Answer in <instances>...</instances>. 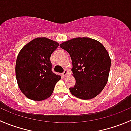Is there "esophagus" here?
<instances>
[{"mask_svg": "<svg viewBox=\"0 0 131 131\" xmlns=\"http://www.w3.org/2000/svg\"><path fill=\"white\" fill-rule=\"evenodd\" d=\"M68 71H67V70H64V72H63V74H62V75H63V77H66V76L67 75V74H68Z\"/></svg>", "mask_w": 131, "mask_h": 131, "instance_id": "1", "label": "esophagus"}]
</instances>
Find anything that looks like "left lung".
I'll return each mask as SVG.
<instances>
[{
    "mask_svg": "<svg viewBox=\"0 0 131 131\" xmlns=\"http://www.w3.org/2000/svg\"><path fill=\"white\" fill-rule=\"evenodd\" d=\"M59 46L72 59L76 82L69 88L71 93L83 100L97 96L107 84L111 67V59L104 45L90 38H76Z\"/></svg>",
    "mask_w": 131,
    "mask_h": 131,
    "instance_id": "8db88e82",
    "label": "left lung"
}]
</instances>
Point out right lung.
<instances>
[{
    "label": "right lung",
    "mask_w": 131,
    "mask_h": 131,
    "mask_svg": "<svg viewBox=\"0 0 131 131\" xmlns=\"http://www.w3.org/2000/svg\"><path fill=\"white\" fill-rule=\"evenodd\" d=\"M59 46L47 38H37L25 45L17 56L16 78L21 92L30 100L40 101L52 95L61 79L52 71L50 56Z\"/></svg>",
    "instance_id": "obj_1"
}]
</instances>
